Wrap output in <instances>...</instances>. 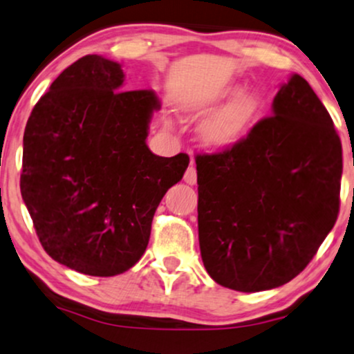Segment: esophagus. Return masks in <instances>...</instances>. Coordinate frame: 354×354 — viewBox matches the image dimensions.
Segmentation results:
<instances>
[{"label": "esophagus", "instance_id": "34e87169", "mask_svg": "<svg viewBox=\"0 0 354 354\" xmlns=\"http://www.w3.org/2000/svg\"><path fill=\"white\" fill-rule=\"evenodd\" d=\"M184 180H185V184H189V185L197 184V169H195L194 165H190V167L185 170Z\"/></svg>", "mask_w": 354, "mask_h": 354}]
</instances>
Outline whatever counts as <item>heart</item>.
Masks as SVG:
<instances>
[{
	"label": "heart",
	"instance_id": "heart-1",
	"mask_svg": "<svg viewBox=\"0 0 354 354\" xmlns=\"http://www.w3.org/2000/svg\"><path fill=\"white\" fill-rule=\"evenodd\" d=\"M254 104L250 97L238 98L223 110L216 111L205 124V133L212 141L225 142L234 138L252 116Z\"/></svg>",
	"mask_w": 354,
	"mask_h": 354
}]
</instances>
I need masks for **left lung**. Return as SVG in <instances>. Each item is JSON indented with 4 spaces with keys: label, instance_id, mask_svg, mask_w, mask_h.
<instances>
[{
    "label": "left lung",
    "instance_id": "1",
    "mask_svg": "<svg viewBox=\"0 0 354 354\" xmlns=\"http://www.w3.org/2000/svg\"><path fill=\"white\" fill-rule=\"evenodd\" d=\"M198 241L220 286L276 289L307 268L339 210L342 141L304 77L294 73L272 116L215 154H198Z\"/></svg>",
    "mask_w": 354,
    "mask_h": 354
}]
</instances>
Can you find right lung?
Listing matches in <instances>:
<instances>
[{"label":"right lung","instance_id":"add662e5","mask_svg":"<svg viewBox=\"0 0 354 354\" xmlns=\"http://www.w3.org/2000/svg\"><path fill=\"white\" fill-rule=\"evenodd\" d=\"M157 110L154 91L124 90L121 65L97 54L65 68L36 103L24 129L21 195L57 263L110 277L141 259L157 207L190 160L147 147Z\"/></svg>","mask_w":354,"mask_h":354}]
</instances>
